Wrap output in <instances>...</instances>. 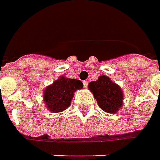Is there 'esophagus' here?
<instances>
[{"label": "esophagus", "mask_w": 160, "mask_h": 160, "mask_svg": "<svg viewBox=\"0 0 160 160\" xmlns=\"http://www.w3.org/2000/svg\"><path fill=\"white\" fill-rule=\"evenodd\" d=\"M83 86H84V88H86L87 86H88V81H83Z\"/></svg>", "instance_id": "esophagus-1"}]
</instances>
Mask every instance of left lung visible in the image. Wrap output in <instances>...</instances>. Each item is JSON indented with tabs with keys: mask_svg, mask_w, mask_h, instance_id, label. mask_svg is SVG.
<instances>
[{
	"mask_svg": "<svg viewBox=\"0 0 160 160\" xmlns=\"http://www.w3.org/2000/svg\"><path fill=\"white\" fill-rule=\"evenodd\" d=\"M88 87L103 111L115 114L123 106V91L109 77L101 76L97 81H92Z\"/></svg>",
	"mask_w": 160,
	"mask_h": 160,
	"instance_id": "8db88e82",
	"label": "left lung"
}]
</instances>
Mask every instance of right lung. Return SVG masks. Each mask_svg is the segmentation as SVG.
Masks as SVG:
<instances>
[{"label": "right lung", "instance_id": "right-lung-1", "mask_svg": "<svg viewBox=\"0 0 160 160\" xmlns=\"http://www.w3.org/2000/svg\"><path fill=\"white\" fill-rule=\"evenodd\" d=\"M83 84L80 80L67 77H58L52 84L47 86L43 91V102L49 111L58 113L70 106L74 92L82 89Z\"/></svg>", "mask_w": 160, "mask_h": 160}]
</instances>
